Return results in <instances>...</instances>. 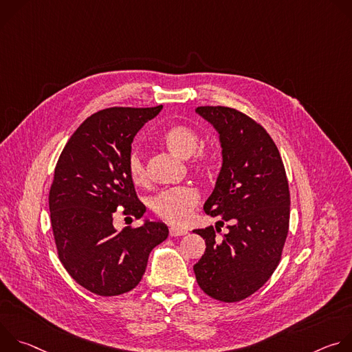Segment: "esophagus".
<instances>
[{"instance_id": "1", "label": "esophagus", "mask_w": 352, "mask_h": 352, "mask_svg": "<svg viewBox=\"0 0 352 352\" xmlns=\"http://www.w3.org/2000/svg\"><path fill=\"white\" fill-rule=\"evenodd\" d=\"M185 234H188V231L184 230V228H178V227H171L170 228V235L171 236H181V235H185Z\"/></svg>"}]
</instances>
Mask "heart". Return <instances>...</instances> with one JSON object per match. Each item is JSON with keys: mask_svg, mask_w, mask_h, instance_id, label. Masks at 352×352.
Here are the masks:
<instances>
[{"mask_svg": "<svg viewBox=\"0 0 352 352\" xmlns=\"http://www.w3.org/2000/svg\"><path fill=\"white\" fill-rule=\"evenodd\" d=\"M164 144L171 152L182 159H189L195 171L202 174H212L219 166V156L213 150H195L200 144L199 133L189 125L175 124L167 128L162 136ZM128 174L131 179L143 185L147 182L146 163L138 150H132L128 157ZM200 195L192 186H178L159 192L150 199L148 206L152 212L167 223L175 226L186 224L199 204Z\"/></svg>", "mask_w": 352, "mask_h": 352, "instance_id": "b5f03b06", "label": "heart"}]
</instances>
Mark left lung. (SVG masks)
Instances as JSON below:
<instances>
[{
	"mask_svg": "<svg viewBox=\"0 0 352 352\" xmlns=\"http://www.w3.org/2000/svg\"><path fill=\"white\" fill-rule=\"evenodd\" d=\"M196 113L219 132L223 166L204 206L221 221L195 230L206 250L193 272L205 294L238 302L263 287L280 263L289 226L288 181L278 148L261 124L223 106ZM226 221L229 232L217 237Z\"/></svg>",
	"mask_w": 352,
	"mask_h": 352,
	"instance_id": "left-lung-1",
	"label": "left lung"
}]
</instances>
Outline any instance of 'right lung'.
I'll use <instances>...</instances> for the list:
<instances>
[{
	"instance_id": "right-lung-1",
	"label": "right lung",
	"mask_w": 352,
	"mask_h": 352,
	"mask_svg": "<svg viewBox=\"0 0 352 352\" xmlns=\"http://www.w3.org/2000/svg\"><path fill=\"white\" fill-rule=\"evenodd\" d=\"M163 106L111 107L86 118L65 144L50 188L48 205L58 258L87 291L114 296L142 280L148 254L168 236L160 221L117 231L113 216L140 219L146 208L128 174L138 131Z\"/></svg>"
}]
</instances>
